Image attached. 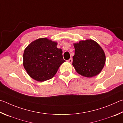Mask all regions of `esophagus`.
I'll list each match as a JSON object with an SVG mask.
<instances>
[{
	"instance_id": "esophagus-1",
	"label": "esophagus",
	"mask_w": 123,
	"mask_h": 123,
	"mask_svg": "<svg viewBox=\"0 0 123 123\" xmlns=\"http://www.w3.org/2000/svg\"><path fill=\"white\" fill-rule=\"evenodd\" d=\"M68 63H71L72 62V58H71L70 59H68Z\"/></svg>"
}]
</instances>
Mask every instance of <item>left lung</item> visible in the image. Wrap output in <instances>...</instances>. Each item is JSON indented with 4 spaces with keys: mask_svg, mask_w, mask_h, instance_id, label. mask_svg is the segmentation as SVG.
I'll return each mask as SVG.
<instances>
[{
    "mask_svg": "<svg viewBox=\"0 0 123 123\" xmlns=\"http://www.w3.org/2000/svg\"><path fill=\"white\" fill-rule=\"evenodd\" d=\"M74 45L72 65L77 72L87 78L99 74L106 61L104 51L100 45L92 39L80 40Z\"/></svg>",
    "mask_w": 123,
    "mask_h": 123,
    "instance_id": "1",
    "label": "left lung"
}]
</instances>
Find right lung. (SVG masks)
<instances>
[{
  "instance_id": "obj_1",
  "label": "right lung",
  "mask_w": 123,
  "mask_h": 123,
  "mask_svg": "<svg viewBox=\"0 0 123 123\" xmlns=\"http://www.w3.org/2000/svg\"><path fill=\"white\" fill-rule=\"evenodd\" d=\"M57 45V42L42 38L34 40L26 47L23 66L32 79L40 82L51 79L65 62L63 51Z\"/></svg>"
}]
</instances>
